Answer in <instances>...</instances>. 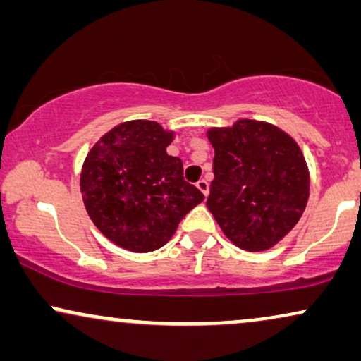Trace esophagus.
Wrapping results in <instances>:
<instances>
[{
  "label": "esophagus",
  "instance_id": "esophagus-1",
  "mask_svg": "<svg viewBox=\"0 0 361 361\" xmlns=\"http://www.w3.org/2000/svg\"><path fill=\"white\" fill-rule=\"evenodd\" d=\"M196 186H198V190L202 191L204 196H208V193H209V183H208L207 180H200L198 183H196Z\"/></svg>",
  "mask_w": 361,
  "mask_h": 361
}]
</instances>
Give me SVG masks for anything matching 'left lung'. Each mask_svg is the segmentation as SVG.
Returning a JSON list of instances; mask_svg holds the SVG:
<instances>
[{
    "label": "left lung",
    "mask_w": 361,
    "mask_h": 361,
    "mask_svg": "<svg viewBox=\"0 0 361 361\" xmlns=\"http://www.w3.org/2000/svg\"><path fill=\"white\" fill-rule=\"evenodd\" d=\"M214 148L207 207L231 243L264 252L290 233L307 207L310 173L298 143L267 121L209 128Z\"/></svg>",
    "instance_id": "left-lung-1"
}]
</instances>
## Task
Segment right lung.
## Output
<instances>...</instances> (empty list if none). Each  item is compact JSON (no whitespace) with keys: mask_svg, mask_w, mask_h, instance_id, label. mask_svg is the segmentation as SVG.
Returning <instances> with one entry per match:
<instances>
[{"mask_svg":"<svg viewBox=\"0 0 361 361\" xmlns=\"http://www.w3.org/2000/svg\"><path fill=\"white\" fill-rule=\"evenodd\" d=\"M175 138L157 121L133 120L104 133L81 168V195L91 221L109 241L135 253L166 245L185 214L204 200L170 157Z\"/></svg>","mask_w":361,"mask_h":361,"instance_id":"right-lung-1","label":"right lung"}]
</instances>
